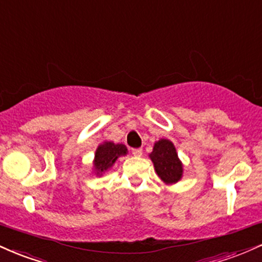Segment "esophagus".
<instances>
[{
  "instance_id": "34e87169",
  "label": "esophagus",
  "mask_w": 262,
  "mask_h": 262,
  "mask_svg": "<svg viewBox=\"0 0 262 262\" xmlns=\"http://www.w3.org/2000/svg\"><path fill=\"white\" fill-rule=\"evenodd\" d=\"M132 154L134 156H138V158H140L141 155H143V150L141 149H132Z\"/></svg>"
}]
</instances>
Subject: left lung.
I'll list each match as a JSON object with an SVG mask.
<instances>
[{"label": "left lung", "instance_id": "8db88e82", "mask_svg": "<svg viewBox=\"0 0 262 262\" xmlns=\"http://www.w3.org/2000/svg\"><path fill=\"white\" fill-rule=\"evenodd\" d=\"M154 164L156 175L166 185H175L183 176V164L177 155L173 143L169 139L155 141L152 151L149 154Z\"/></svg>", "mask_w": 262, "mask_h": 262}]
</instances>
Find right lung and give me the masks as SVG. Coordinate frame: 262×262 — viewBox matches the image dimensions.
Returning <instances> with one entry per match:
<instances>
[{
    "label": "right lung",
    "instance_id": "right-lung-1",
    "mask_svg": "<svg viewBox=\"0 0 262 262\" xmlns=\"http://www.w3.org/2000/svg\"><path fill=\"white\" fill-rule=\"evenodd\" d=\"M128 154V149L124 144H116L113 141H102L95 151V159H93L92 172L96 176L101 177L102 175L112 169L114 162L118 160L121 156Z\"/></svg>",
    "mask_w": 262,
    "mask_h": 262
}]
</instances>
